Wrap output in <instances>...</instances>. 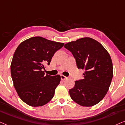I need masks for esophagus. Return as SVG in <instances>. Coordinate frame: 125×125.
<instances>
[{
    "label": "esophagus",
    "instance_id": "1",
    "mask_svg": "<svg viewBox=\"0 0 125 125\" xmlns=\"http://www.w3.org/2000/svg\"><path fill=\"white\" fill-rule=\"evenodd\" d=\"M67 78H68V77H66L62 75H61V79L62 80V81H65V80L67 79Z\"/></svg>",
    "mask_w": 125,
    "mask_h": 125
}]
</instances>
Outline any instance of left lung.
Segmentation results:
<instances>
[{
  "label": "left lung",
  "instance_id": "1",
  "mask_svg": "<svg viewBox=\"0 0 125 125\" xmlns=\"http://www.w3.org/2000/svg\"><path fill=\"white\" fill-rule=\"evenodd\" d=\"M64 47L71 52L78 69L85 70L83 78L75 82L69 90L71 97L83 107H91L103 99L113 76L111 58L98 42L83 38L67 43Z\"/></svg>",
  "mask_w": 125,
  "mask_h": 125
}]
</instances>
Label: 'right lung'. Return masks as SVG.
Here are the masks:
<instances>
[{"label": "right lung", "mask_w": 125, "mask_h": 125, "mask_svg": "<svg viewBox=\"0 0 125 125\" xmlns=\"http://www.w3.org/2000/svg\"><path fill=\"white\" fill-rule=\"evenodd\" d=\"M64 44L36 36L22 42L15 50L11 75L18 96L28 105L43 106L53 98L61 76L45 75L42 70Z\"/></svg>", "instance_id": "obj_1"}]
</instances>
